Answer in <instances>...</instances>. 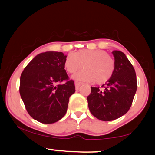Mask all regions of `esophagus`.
Here are the masks:
<instances>
[{
	"label": "esophagus",
	"instance_id": "obj_1",
	"mask_svg": "<svg viewBox=\"0 0 155 155\" xmlns=\"http://www.w3.org/2000/svg\"><path fill=\"white\" fill-rule=\"evenodd\" d=\"M81 84H81V82H77V81L75 82V87H76V90H78V89L80 87V86H81Z\"/></svg>",
	"mask_w": 155,
	"mask_h": 155
}]
</instances>
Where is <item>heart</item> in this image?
Instances as JSON below:
<instances>
[{"label":"heart","instance_id":"obj_1","mask_svg":"<svg viewBox=\"0 0 155 155\" xmlns=\"http://www.w3.org/2000/svg\"><path fill=\"white\" fill-rule=\"evenodd\" d=\"M64 65L69 74H74L84 67V69L73 76V79L76 81L103 84L113 75L115 63L111 55L104 50L83 49L74 54H68Z\"/></svg>","mask_w":155,"mask_h":155}]
</instances>
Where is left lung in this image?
Masks as SVG:
<instances>
[{"label": "left lung", "mask_w": 155, "mask_h": 155, "mask_svg": "<svg viewBox=\"0 0 155 155\" xmlns=\"http://www.w3.org/2000/svg\"><path fill=\"white\" fill-rule=\"evenodd\" d=\"M114 71L111 77L99 87H91L88 106L94 117L102 121L120 118L129 111L137 90L135 69L122 51H112Z\"/></svg>", "instance_id": "1"}]
</instances>
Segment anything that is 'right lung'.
I'll return each instance as SVG.
<instances>
[{
	"instance_id": "add662e5",
	"label": "right lung",
	"mask_w": 155,
	"mask_h": 155,
	"mask_svg": "<svg viewBox=\"0 0 155 155\" xmlns=\"http://www.w3.org/2000/svg\"><path fill=\"white\" fill-rule=\"evenodd\" d=\"M63 52L38 54L25 68L20 77L19 93L27 111L35 120L51 124L61 120L67 111L69 97L75 92L68 80ZM63 81V85L58 83Z\"/></svg>"
}]
</instances>
